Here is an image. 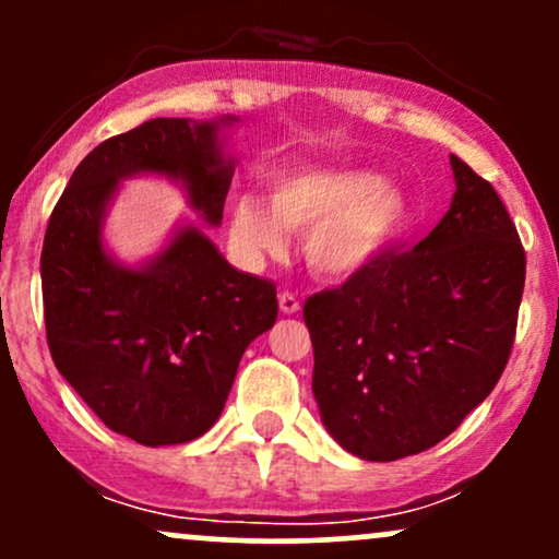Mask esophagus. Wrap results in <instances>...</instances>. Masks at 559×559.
<instances>
[{
	"instance_id": "obj_1",
	"label": "esophagus",
	"mask_w": 559,
	"mask_h": 559,
	"mask_svg": "<svg viewBox=\"0 0 559 559\" xmlns=\"http://www.w3.org/2000/svg\"><path fill=\"white\" fill-rule=\"evenodd\" d=\"M278 305H281V312L284 316H294V312H299V297L294 292H281L278 294Z\"/></svg>"
}]
</instances>
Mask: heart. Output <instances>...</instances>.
<instances>
[{"label": "heart", "instance_id": "1", "mask_svg": "<svg viewBox=\"0 0 559 559\" xmlns=\"http://www.w3.org/2000/svg\"><path fill=\"white\" fill-rule=\"evenodd\" d=\"M409 199L368 170H294L271 183V204L243 194L230 207V236L247 254L275 252L284 230L305 235V260L346 278L394 247L409 226Z\"/></svg>", "mask_w": 559, "mask_h": 559}]
</instances>
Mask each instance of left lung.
<instances>
[{
  "label": "left lung",
  "instance_id": "obj_1",
  "mask_svg": "<svg viewBox=\"0 0 559 559\" xmlns=\"http://www.w3.org/2000/svg\"><path fill=\"white\" fill-rule=\"evenodd\" d=\"M452 207L418 247L305 301L312 394L346 452L373 463L447 439L497 386L515 342L525 249L493 186L452 155Z\"/></svg>",
  "mask_w": 559,
  "mask_h": 559
}]
</instances>
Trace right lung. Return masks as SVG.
<instances>
[{"mask_svg": "<svg viewBox=\"0 0 559 559\" xmlns=\"http://www.w3.org/2000/svg\"><path fill=\"white\" fill-rule=\"evenodd\" d=\"M217 128L155 118L102 141L70 176L44 234V323L57 370L110 431L144 447L207 431L243 349L278 318L273 281L230 267L194 226L144 271L115 265L102 249L105 204L131 173L181 178L199 213L221 223L234 165Z\"/></svg>", "mask_w": 559, "mask_h": 559, "instance_id": "1", "label": "right lung"}]
</instances>
